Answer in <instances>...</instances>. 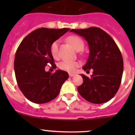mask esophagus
Listing matches in <instances>:
<instances>
[{"label": "esophagus", "instance_id": "esophagus-1", "mask_svg": "<svg viewBox=\"0 0 135 135\" xmlns=\"http://www.w3.org/2000/svg\"><path fill=\"white\" fill-rule=\"evenodd\" d=\"M74 74H72V73H69V76L70 77H73V76H74Z\"/></svg>", "mask_w": 135, "mask_h": 135}]
</instances>
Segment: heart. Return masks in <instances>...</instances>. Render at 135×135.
<instances>
[{"label":"heart","instance_id":"obj_1","mask_svg":"<svg viewBox=\"0 0 135 135\" xmlns=\"http://www.w3.org/2000/svg\"><path fill=\"white\" fill-rule=\"evenodd\" d=\"M68 41L70 42L73 47L77 51H80L84 48V44L83 40L79 36L73 35L68 37ZM58 47H59V40H55L50 46V52L53 57L57 58L58 57ZM80 62L78 61H69L64 60L58 64V66L61 70L73 73L78 67Z\"/></svg>","mask_w":135,"mask_h":135}]
</instances>
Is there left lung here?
Wrapping results in <instances>:
<instances>
[{"label": "left lung", "instance_id": "obj_1", "mask_svg": "<svg viewBox=\"0 0 135 135\" xmlns=\"http://www.w3.org/2000/svg\"><path fill=\"white\" fill-rule=\"evenodd\" d=\"M70 32L88 42L89 55L83 69L93 70L90 78L81 74L83 84L78 87V93L91 103H107L118 92L122 81L123 61L119 47L112 38L99 27L72 29Z\"/></svg>", "mask_w": 135, "mask_h": 135}]
</instances>
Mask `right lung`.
I'll return each mask as SVG.
<instances>
[{"instance_id":"1","label":"right lung","mask_w":135,"mask_h":135,"mask_svg":"<svg viewBox=\"0 0 135 135\" xmlns=\"http://www.w3.org/2000/svg\"><path fill=\"white\" fill-rule=\"evenodd\" d=\"M70 28H39L28 34L19 46L14 59L17 85L24 96L37 104L48 103L60 92L69 74L61 70L46 72L48 64L56 68L50 46Z\"/></svg>"}]
</instances>
